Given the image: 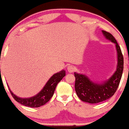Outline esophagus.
I'll list each match as a JSON object with an SVG mask.
<instances>
[{
  "mask_svg": "<svg viewBox=\"0 0 129 129\" xmlns=\"http://www.w3.org/2000/svg\"><path fill=\"white\" fill-rule=\"evenodd\" d=\"M74 70H75V67L72 65H69L67 67V71H68L69 73H73L74 71Z\"/></svg>",
  "mask_w": 129,
  "mask_h": 129,
  "instance_id": "obj_1",
  "label": "esophagus"
}]
</instances>
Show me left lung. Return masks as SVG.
<instances>
[{
  "instance_id": "left-lung-1",
  "label": "left lung",
  "mask_w": 129,
  "mask_h": 129,
  "mask_svg": "<svg viewBox=\"0 0 129 129\" xmlns=\"http://www.w3.org/2000/svg\"><path fill=\"white\" fill-rule=\"evenodd\" d=\"M106 39L115 44L117 65L115 73L108 79L101 82L92 81L86 75L74 73L75 90L77 95L85 103L96 104L108 100L115 94L118 87L123 70V57L120 46L110 33L102 30Z\"/></svg>"
}]
</instances>
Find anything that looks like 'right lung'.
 <instances>
[{"mask_svg": "<svg viewBox=\"0 0 129 129\" xmlns=\"http://www.w3.org/2000/svg\"><path fill=\"white\" fill-rule=\"evenodd\" d=\"M65 76H66L65 70H62L61 71L54 74L47 81L46 85L39 93L33 97H28V98H21L20 97H18L17 95H16L13 93V92L9 88V86L8 85V86L12 96L18 103L25 106L31 107V108H39L41 106L44 105L46 103L50 101V99L53 95L57 84L62 80V79Z\"/></svg>", "mask_w": 129, "mask_h": 129, "instance_id": "right-lung-1", "label": "right lung"}]
</instances>
